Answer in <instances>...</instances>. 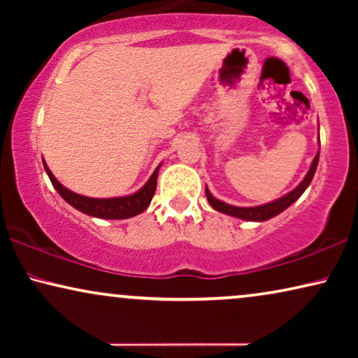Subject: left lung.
<instances>
[{"label":"left lung","instance_id":"obj_1","mask_svg":"<svg viewBox=\"0 0 358 358\" xmlns=\"http://www.w3.org/2000/svg\"><path fill=\"white\" fill-rule=\"evenodd\" d=\"M317 161H320V153L315 156L310 171H308L305 179L298 184V187L293 189L292 192H288L287 195H283V197L273 200V202H268L266 205H259V207H234V205L224 203V202H222V200L215 199L213 195L210 194V190L207 187H205V195H207L208 203L212 205L215 210H218V212H222L224 215H229V217H236L241 220H248V222H266V220L273 218L275 215L282 213L283 210L290 207L293 202H296V200L301 197V194L305 192L306 187L311 182L313 176H315V173H316Z\"/></svg>","mask_w":358,"mask_h":358}]
</instances>
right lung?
<instances>
[{
	"label": "right lung",
	"mask_w": 358,
	"mask_h": 358,
	"mask_svg": "<svg viewBox=\"0 0 358 358\" xmlns=\"http://www.w3.org/2000/svg\"><path fill=\"white\" fill-rule=\"evenodd\" d=\"M161 166V164H159ZM159 166L155 169V173L151 174L143 187H141L138 192L125 195V197H112V199H92V197H85V195L75 194L71 190L58 182L55 176L52 174V171L48 169V166L43 161V168H45L48 178H50L53 187L57 189V192L62 195L63 199L66 200L71 207H75L80 212L91 215V217L96 218H106V220H124V218H131L135 215H140L148 208V205L153 199L155 190H156V180H158V171Z\"/></svg>",
	"instance_id": "1"
}]
</instances>
